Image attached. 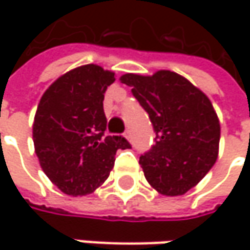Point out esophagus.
<instances>
[{"mask_svg": "<svg viewBox=\"0 0 250 250\" xmlns=\"http://www.w3.org/2000/svg\"><path fill=\"white\" fill-rule=\"evenodd\" d=\"M125 137L128 140V142H131V133H130V130H127V131H125Z\"/></svg>", "mask_w": 250, "mask_h": 250, "instance_id": "obj_1", "label": "esophagus"}]
</instances>
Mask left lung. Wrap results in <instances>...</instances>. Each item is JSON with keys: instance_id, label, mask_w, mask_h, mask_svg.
Returning a JSON list of instances; mask_svg holds the SVG:
<instances>
[{"instance_id": "obj_1", "label": "left lung", "mask_w": 250, "mask_h": 250, "mask_svg": "<svg viewBox=\"0 0 250 250\" xmlns=\"http://www.w3.org/2000/svg\"><path fill=\"white\" fill-rule=\"evenodd\" d=\"M120 81L149 114L155 145L140 156L147 182L161 194L182 195L216 164L220 123L208 97L171 71L125 74Z\"/></svg>"}]
</instances>
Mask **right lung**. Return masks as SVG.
I'll list each match as a JSON object with an SVG mask.
<instances>
[{
    "label": "right lung",
    "mask_w": 250,
    "mask_h": 250,
    "mask_svg": "<svg viewBox=\"0 0 250 250\" xmlns=\"http://www.w3.org/2000/svg\"><path fill=\"white\" fill-rule=\"evenodd\" d=\"M116 81L111 71L83 65L58 78L43 94L33 125L40 167L68 195L94 192L110 175L123 136H105L104 94Z\"/></svg>",
    "instance_id": "obj_1"
}]
</instances>
